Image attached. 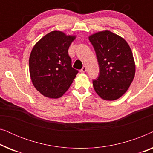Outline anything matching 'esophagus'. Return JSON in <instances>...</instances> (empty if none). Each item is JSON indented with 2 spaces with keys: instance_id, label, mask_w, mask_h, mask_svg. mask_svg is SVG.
<instances>
[{
  "instance_id": "34e87169",
  "label": "esophagus",
  "mask_w": 153,
  "mask_h": 153,
  "mask_svg": "<svg viewBox=\"0 0 153 153\" xmlns=\"http://www.w3.org/2000/svg\"><path fill=\"white\" fill-rule=\"evenodd\" d=\"M86 70H87V69H86V67H85V66H83V68H82V69H81V72H82V73H83V72H86Z\"/></svg>"
}]
</instances>
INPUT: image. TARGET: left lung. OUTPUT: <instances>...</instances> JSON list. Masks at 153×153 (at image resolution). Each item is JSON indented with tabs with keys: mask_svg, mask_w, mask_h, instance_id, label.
Masks as SVG:
<instances>
[{
	"mask_svg": "<svg viewBox=\"0 0 153 153\" xmlns=\"http://www.w3.org/2000/svg\"><path fill=\"white\" fill-rule=\"evenodd\" d=\"M95 51L100 74L93 81L102 99L116 100L126 93L135 75V62L129 46L123 37L109 30L89 37Z\"/></svg>",
	"mask_w": 153,
	"mask_h": 153,
	"instance_id": "1",
	"label": "left lung"
}]
</instances>
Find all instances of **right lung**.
<instances>
[{"mask_svg":"<svg viewBox=\"0 0 153 153\" xmlns=\"http://www.w3.org/2000/svg\"><path fill=\"white\" fill-rule=\"evenodd\" d=\"M76 37L51 31L33 47L29 58L33 84L42 95L59 98L68 91L78 70L72 67L68 49Z\"/></svg>","mask_w":153,"mask_h":153,"instance_id":"obj_1","label":"right lung"}]
</instances>
